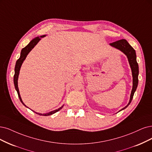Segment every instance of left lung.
<instances>
[{
	"instance_id": "obj_1",
	"label": "left lung",
	"mask_w": 152,
	"mask_h": 152,
	"mask_svg": "<svg viewBox=\"0 0 152 152\" xmlns=\"http://www.w3.org/2000/svg\"><path fill=\"white\" fill-rule=\"evenodd\" d=\"M110 45L111 46L117 49L120 50L123 53H124L128 58L129 64H130L132 72V77H133V87L132 89V92L130 94V101L128 104L122 108L119 111H121V110H125L126 108H127L128 105L130 104L132 102V100L133 99V95L134 92H135L136 89L138 86V74H139V69H138V64L137 61V55L135 53V50H134L126 40L125 39H121V40H119L118 41L114 42L113 43H110Z\"/></svg>"
}]
</instances>
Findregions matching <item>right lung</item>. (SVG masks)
<instances>
[{"label": "right lung", "mask_w": 152, "mask_h": 152, "mask_svg": "<svg viewBox=\"0 0 152 152\" xmlns=\"http://www.w3.org/2000/svg\"><path fill=\"white\" fill-rule=\"evenodd\" d=\"M46 36V35H43V36H41L40 37H35L34 39H33L28 44L27 46L24 48L23 49H22L21 50V52H20V58L18 59V61H16V63H15V69H14V71H15V74H14V86H15V90L17 91V92H18V96L19 98V99L21 102V103L23 104V105H24L26 107L28 108L27 106L23 103V102H22V98L20 97V93H19V88H18V77H19V72H20V67H21V66L22 64V63H23L24 61L26 59L27 56L28 55V54L29 53V52L31 51V50L34 48L36 46V45L39 42V41L41 40V37H44ZM63 105L61 106V107H60L59 108L57 109V110H55L54 111H50L49 112V113H37V112L34 111L32 110V111L34 112V113H36V114L39 115H42V116H49V115H51L55 113H56V112L59 111L63 107Z\"/></svg>", "instance_id": "add662e5"}]
</instances>
